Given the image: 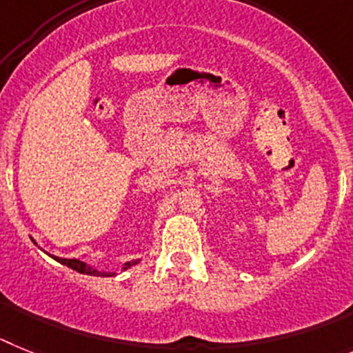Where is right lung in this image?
Masks as SVG:
<instances>
[{
    "mask_svg": "<svg viewBox=\"0 0 353 353\" xmlns=\"http://www.w3.org/2000/svg\"><path fill=\"white\" fill-rule=\"evenodd\" d=\"M49 256H51V254H49ZM51 257H53L54 261L62 263V265L76 270L78 274L96 275V277H113V275H117V272H112V270H99V268H96V266L79 261V259H65V257H58V256H51ZM139 263H140V259H131V261H125V263H122L121 270L124 272V270L131 268V266H134V265H139Z\"/></svg>",
    "mask_w": 353,
    "mask_h": 353,
    "instance_id": "right-lung-1",
    "label": "right lung"
}]
</instances>
